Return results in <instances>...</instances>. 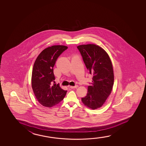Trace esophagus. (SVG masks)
Masks as SVG:
<instances>
[{"instance_id": "34e87169", "label": "esophagus", "mask_w": 146, "mask_h": 146, "mask_svg": "<svg viewBox=\"0 0 146 146\" xmlns=\"http://www.w3.org/2000/svg\"><path fill=\"white\" fill-rule=\"evenodd\" d=\"M78 85H76V86H70L69 87H70L71 89H75V88H78Z\"/></svg>"}]
</instances>
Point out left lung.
I'll return each instance as SVG.
<instances>
[{"label": "left lung", "instance_id": "obj_1", "mask_svg": "<svg viewBox=\"0 0 146 146\" xmlns=\"http://www.w3.org/2000/svg\"><path fill=\"white\" fill-rule=\"evenodd\" d=\"M77 48L93 76L87 96L81 100L85 105L95 110L103 106L112 91L114 80L112 62L106 51L98 45H81Z\"/></svg>", "mask_w": 146, "mask_h": 146}]
</instances>
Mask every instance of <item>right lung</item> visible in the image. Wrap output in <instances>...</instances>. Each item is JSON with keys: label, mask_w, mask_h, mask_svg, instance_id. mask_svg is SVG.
<instances>
[{"label": "right lung", "mask_w": 146, "mask_h": 146, "mask_svg": "<svg viewBox=\"0 0 146 146\" xmlns=\"http://www.w3.org/2000/svg\"><path fill=\"white\" fill-rule=\"evenodd\" d=\"M68 48L54 45L45 49L34 63L32 73V87L37 100L42 105L51 107L64 99L67 91L55 83L53 67L58 57Z\"/></svg>", "instance_id": "1"}]
</instances>
